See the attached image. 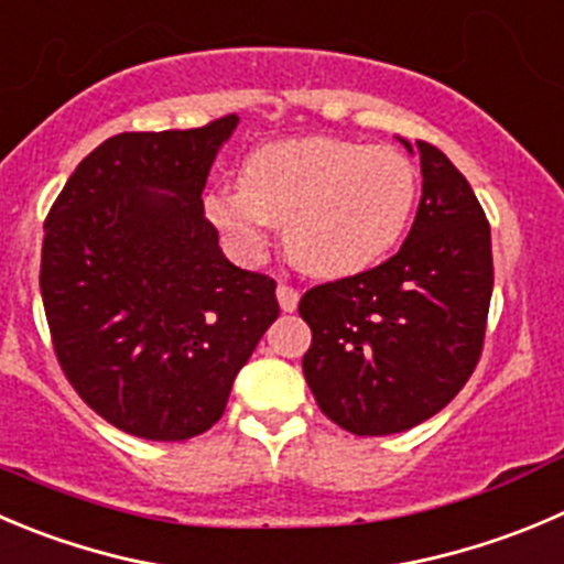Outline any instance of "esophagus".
Segmentation results:
<instances>
[{"mask_svg":"<svg viewBox=\"0 0 564 564\" xmlns=\"http://www.w3.org/2000/svg\"><path fill=\"white\" fill-rule=\"evenodd\" d=\"M278 303H281L283 311L292 314L300 303V292L294 286H289V283H278Z\"/></svg>","mask_w":564,"mask_h":564,"instance_id":"34e87169","label":"esophagus"}]
</instances>
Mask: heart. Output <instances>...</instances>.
<instances>
[{
  "mask_svg": "<svg viewBox=\"0 0 564 564\" xmlns=\"http://www.w3.org/2000/svg\"><path fill=\"white\" fill-rule=\"evenodd\" d=\"M242 187H215L204 209L242 256H259L267 228L300 270L347 278L386 259L413 215L419 176L402 151L338 137H300L256 149Z\"/></svg>",
  "mask_w": 564,
  "mask_h": 564,
  "instance_id": "heart-1",
  "label": "heart"
}]
</instances>
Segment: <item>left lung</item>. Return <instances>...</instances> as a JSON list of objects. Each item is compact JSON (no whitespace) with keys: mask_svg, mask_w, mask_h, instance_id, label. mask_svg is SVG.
<instances>
[{"mask_svg":"<svg viewBox=\"0 0 564 564\" xmlns=\"http://www.w3.org/2000/svg\"><path fill=\"white\" fill-rule=\"evenodd\" d=\"M415 145L424 182L402 248L371 270L308 289L297 305L311 327L305 382L322 413L352 435L427 421L460 393L485 347L490 223L446 154Z\"/></svg>","mask_w":564,"mask_h":564,"instance_id":"1","label":"left lung"}]
</instances>
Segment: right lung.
<instances>
[{
    "instance_id": "1",
    "label": "right lung",
    "mask_w": 564,
    "mask_h": 564,
    "mask_svg": "<svg viewBox=\"0 0 564 564\" xmlns=\"http://www.w3.org/2000/svg\"><path fill=\"white\" fill-rule=\"evenodd\" d=\"M237 123L109 137L43 223L41 297L59 369L134 438L187 441L217 424L281 311L275 281L234 267L204 215L206 176Z\"/></svg>"
}]
</instances>
